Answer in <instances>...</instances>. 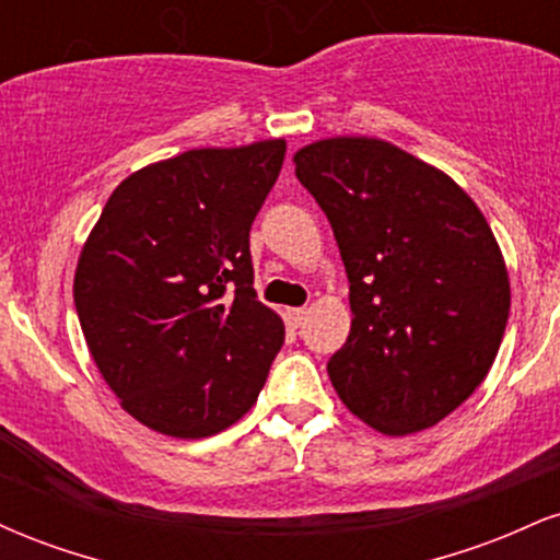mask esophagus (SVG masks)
<instances>
[{
  "instance_id": "obj_1",
  "label": "esophagus",
  "mask_w": 560,
  "mask_h": 560,
  "mask_svg": "<svg viewBox=\"0 0 560 560\" xmlns=\"http://www.w3.org/2000/svg\"><path fill=\"white\" fill-rule=\"evenodd\" d=\"M305 318H307V307H289L287 311V320L294 326V329L305 324Z\"/></svg>"
}]
</instances>
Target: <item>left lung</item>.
Instances as JSON below:
<instances>
[{
	"label": "left lung",
	"instance_id": "obj_1",
	"mask_svg": "<svg viewBox=\"0 0 560 560\" xmlns=\"http://www.w3.org/2000/svg\"><path fill=\"white\" fill-rule=\"evenodd\" d=\"M294 173L350 279L334 389L382 434L434 427L485 382L503 342L511 281L490 223L447 173L384 139L313 141Z\"/></svg>",
	"mask_w": 560,
	"mask_h": 560
}]
</instances>
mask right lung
I'll return each instance as SVG.
<instances>
[{
    "mask_svg": "<svg viewBox=\"0 0 560 560\" xmlns=\"http://www.w3.org/2000/svg\"><path fill=\"white\" fill-rule=\"evenodd\" d=\"M284 152L266 139L147 165L83 244L73 300L89 352L126 413L160 434L199 440L240 421L284 345L249 258Z\"/></svg>",
    "mask_w": 560,
    "mask_h": 560,
    "instance_id": "right-lung-1",
    "label": "right lung"
}]
</instances>
